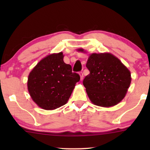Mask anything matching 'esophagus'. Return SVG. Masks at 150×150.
<instances>
[{
    "label": "esophagus",
    "instance_id": "esophagus-1",
    "mask_svg": "<svg viewBox=\"0 0 150 150\" xmlns=\"http://www.w3.org/2000/svg\"><path fill=\"white\" fill-rule=\"evenodd\" d=\"M79 75H80V77H81V81H83V73L81 71V72L79 73Z\"/></svg>",
    "mask_w": 150,
    "mask_h": 150
}]
</instances>
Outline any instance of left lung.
Instances as JSON below:
<instances>
[{"mask_svg": "<svg viewBox=\"0 0 150 150\" xmlns=\"http://www.w3.org/2000/svg\"><path fill=\"white\" fill-rule=\"evenodd\" d=\"M78 52L86 53L83 48ZM86 67L90 73L83 80L90 101L101 107H111L126 96L131 83V74L120 59L111 53H91Z\"/></svg>", "mask_w": 150, "mask_h": 150, "instance_id": "8db88e82", "label": "left lung"}]
</instances>
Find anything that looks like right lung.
I'll use <instances>...</instances> for the list:
<instances>
[{
    "label": "right lung",
    "instance_id": "1",
    "mask_svg": "<svg viewBox=\"0 0 150 150\" xmlns=\"http://www.w3.org/2000/svg\"><path fill=\"white\" fill-rule=\"evenodd\" d=\"M62 52L50 54L40 61L28 76L27 89L39 107L54 110L68 101L79 75L63 61Z\"/></svg>",
    "mask_w": 150,
    "mask_h": 150
}]
</instances>
